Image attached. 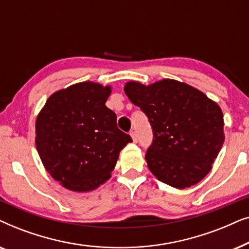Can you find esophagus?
<instances>
[{
	"mask_svg": "<svg viewBox=\"0 0 249 249\" xmlns=\"http://www.w3.org/2000/svg\"><path fill=\"white\" fill-rule=\"evenodd\" d=\"M130 136H131L134 142H138V136H137V134H136V131H130Z\"/></svg>",
	"mask_w": 249,
	"mask_h": 249,
	"instance_id": "34e87169",
	"label": "esophagus"
}]
</instances>
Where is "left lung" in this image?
Segmentation results:
<instances>
[{"instance_id": "left-lung-1", "label": "left lung", "mask_w": 249, "mask_h": 249, "mask_svg": "<svg viewBox=\"0 0 249 249\" xmlns=\"http://www.w3.org/2000/svg\"><path fill=\"white\" fill-rule=\"evenodd\" d=\"M124 93L151 124L153 142L145 159L153 175L179 189L199 182L224 142L219 105L196 88L172 79L149 86L130 81Z\"/></svg>"}]
</instances>
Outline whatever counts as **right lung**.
Segmentation results:
<instances>
[{
  "label": "right lung",
  "instance_id": "add662e5",
  "mask_svg": "<svg viewBox=\"0 0 249 249\" xmlns=\"http://www.w3.org/2000/svg\"><path fill=\"white\" fill-rule=\"evenodd\" d=\"M111 87L86 81L51 95L36 120V147L46 171L73 192H89L111 176L130 136L105 102Z\"/></svg>",
  "mask_w": 249,
  "mask_h": 249
}]
</instances>
